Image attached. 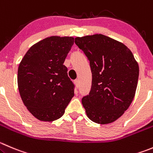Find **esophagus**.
I'll return each mask as SVG.
<instances>
[{"mask_svg":"<svg viewBox=\"0 0 153 153\" xmlns=\"http://www.w3.org/2000/svg\"><path fill=\"white\" fill-rule=\"evenodd\" d=\"M74 83H75V85H76L77 87H79V84H80L79 79H75V81H74Z\"/></svg>","mask_w":153,"mask_h":153,"instance_id":"34e87169","label":"esophagus"}]
</instances>
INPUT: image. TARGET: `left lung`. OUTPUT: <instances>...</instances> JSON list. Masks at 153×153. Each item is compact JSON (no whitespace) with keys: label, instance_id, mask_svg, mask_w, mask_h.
<instances>
[{"label":"left lung","instance_id":"8db88e82","mask_svg":"<svg viewBox=\"0 0 153 153\" xmlns=\"http://www.w3.org/2000/svg\"><path fill=\"white\" fill-rule=\"evenodd\" d=\"M75 43L90 61L92 86L82 98L87 117L108 124L120 117L134 97L138 64L131 51L121 42L102 34L77 37Z\"/></svg>","mask_w":153,"mask_h":153}]
</instances>
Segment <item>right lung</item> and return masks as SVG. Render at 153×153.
<instances>
[{
	"mask_svg": "<svg viewBox=\"0 0 153 153\" xmlns=\"http://www.w3.org/2000/svg\"><path fill=\"white\" fill-rule=\"evenodd\" d=\"M73 44L72 37L45 38L33 45L19 64L21 98L39 120L51 122L61 117L74 96L75 84L63 65Z\"/></svg>",
	"mask_w": 153,
	"mask_h": 153,
	"instance_id": "1",
	"label": "right lung"
}]
</instances>
